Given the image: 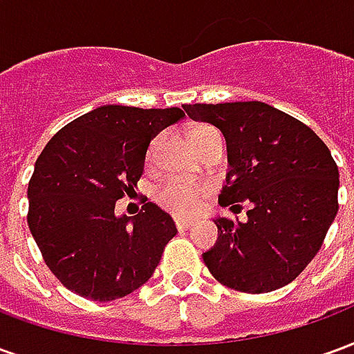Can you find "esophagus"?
<instances>
[{
    "label": "esophagus",
    "instance_id": "1",
    "mask_svg": "<svg viewBox=\"0 0 354 354\" xmlns=\"http://www.w3.org/2000/svg\"><path fill=\"white\" fill-rule=\"evenodd\" d=\"M174 225L178 230H189L193 225L192 220H185V218H174Z\"/></svg>",
    "mask_w": 354,
    "mask_h": 354
}]
</instances>
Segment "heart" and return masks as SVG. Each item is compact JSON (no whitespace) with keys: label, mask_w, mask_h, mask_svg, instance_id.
<instances>
[{"label":"heart","mask_w":354,"mask_h":354,"mask_svg":"<svg viewBox=\"0 0 354 354\" xmlns=\"http://www.w3.org/2000/svg\"><path fill=\"white\" fill-rule=\"evenodd\" d=\"M214 132L212 127H207V124H199V127H193L189 131V140H192L193 147L199 144L201 140L205 138L207 134ZM157 146H159V140L155 138L149 147H147L146 153V165H153L155 161V151H157ZM207 199V189L201 187V185L187 184V182H182L178 178H170L165 184L157 189L155 193V201L157 205L162 207L165 210H169L170 214L176 216H193L197 214L203 207V203Z\"/></svg>","instance_id":"obj_1"}]
</instances>
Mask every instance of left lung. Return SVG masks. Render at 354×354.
<instances>
[{
	"instance_id": "1",
	"label": "left lung",
	"mask_w": 354,
	"mask_h": 354,
	"mask_svg": "<svg viewBox=\"0 0 354 354\" xmlns=\"http://www.w3.org/2000/svg\"><path fill=\"white\" fill-rule=\"evenodd\" d=\"M187 115L218 127L231 170L218 197L246 222L216 218L218 241L203 254L227 288L263 294L304 271L337 214L339 172L315 132L263 102L187 104Z\"/></svg>"
}]
</instances>
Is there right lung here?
<instances>
[{
	"mask_svg": "<svg viewBox=\"0 0 354 354\" xmlns=\"http://www.w3.org/2000/svg\"><path fill=\"white\" fill-rule=\"evenodd\" d=\"M185 113L180 108L100 106L49 140L28 184V227L47 267L73 294L111 301L149 281L176 225L146 203L115 216L144 172L149 142Z\"/></svg>",
	"mask_w": 354,
	"mask_h": 354,
	"instance_id": "obj_1",
	"label": "right lung"
}]
</instances>
